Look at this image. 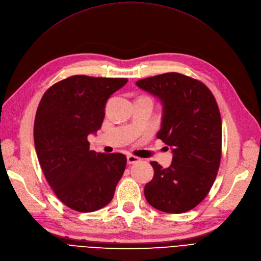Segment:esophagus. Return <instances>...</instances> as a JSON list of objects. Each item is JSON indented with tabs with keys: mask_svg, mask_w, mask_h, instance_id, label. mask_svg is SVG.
<instances>
[{
	"mask_svg": "<svg viewBox=\"0 0 261 261\" xmlns=\"http://www.w3.org/2000/svg\"><path fill=\"white\" fill-rule=\"evenodd\" d=\"M126 158H127V164H129V165L136 164V163H138V161H140L139 157H136L134 155H128Z\"/></svg>",
	"mask_w": 261,
	"mask_h": 261,
	"instance_id": "34e87169",
	"label": "esophagus"
}]
</instances>
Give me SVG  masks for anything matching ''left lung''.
I'll use <instances>...</instances> for the list:
<instances>
[{
    "label": "left lung",
    "instance_id": "obj_1",
    "mask_svg": "<svg viewBox=\"0 0 261 261\" xmlns=\"http://www.w3.org/2000/svg\"><path fill=\"white\" fill-rule=\"evenodd\" d=\"M136 85L163 106L156 137L173 154L167 169L152 161L154 176L145 185L144 196L160 212H188L204 200L219 170L222 122L217 102L203 83L175 72Z\"/></svg>",
    "mask_w": 261,
    "mask_h": 261
}]
</instances>
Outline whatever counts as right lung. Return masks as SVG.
I'll return each instance as SVG.
<instances>
[{
    "label": "right lung",
    "mask_w": 261,
    "mask_h": 261,
    "mask_svg": "<svg viewBox=\"0 0 261 261\" xmlns=\"http://www.w3.org/2000/svg\"><path fill=\"white\" fill-rule=\"evenodd\" d=\"M126 83L71 76L53 85L37 109L34 140L43 174L59 200L76 212L110 203L125 170V155L90 151L87 137L101 128L108 98Z\"/></svg>",
    "instance_id": "right-lung-1"
}]
</instances>
